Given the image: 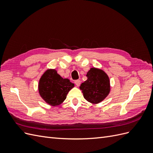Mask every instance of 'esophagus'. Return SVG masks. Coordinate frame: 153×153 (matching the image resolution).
Instances as JSON below:
<instances>
[{"label":"esophagus","instance_id":"obj_1","mask_svg":"<svg viewBox=\"0 0 153 153\" xmlns=\"http://www.w3.org/2000/svg\"><path fill=\"white\" fill-rule=\"evenodd\" d=\"M75 83L77 87H78V86H80L81 82H80V80H75Z\"/></svg>","mask_w":153,"mask_h":153}]
</instances>
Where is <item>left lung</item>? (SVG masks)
I'll return each mask as SVG.
<instances>
[{
	"mask_svg": "<svg viewBox=\"0 0 153 153\" xmlns=\"http://www.w3.org/2000/svg\"><path fill=\"white\" fill-rule=\"evenodd\" d=\"M86 76L87 80L80 86L84 98L92 104L101 102L110 91V80L107 74L102 69L92 68Z\"/></svg>",
	"mask_w": 153,
	"mask_h": 153,
	"instance_id": "obj_1",
	"label": "left lung"
}]
</instances>
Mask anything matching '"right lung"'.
Returning <instances> with one entry per match:
<instances>
[{
  "label": "right lung",
  "mask_w": 153,
  "mask_h": 153,
  "mask_svg": "<svg viewBox=\"0 0 153 153\" xmlns=\"http://www.w3.org/2000/svg\"><path fill=\"white\" fill-rule=\"evenodd\" d=\"M74 84L63 78L55 69H48L41 76L38 85L39 93L45 101L53 106L61 105Z\"/></svg>",
  "instance_id": "obj_1"
}]
</instances>
